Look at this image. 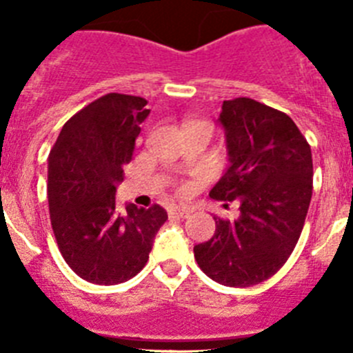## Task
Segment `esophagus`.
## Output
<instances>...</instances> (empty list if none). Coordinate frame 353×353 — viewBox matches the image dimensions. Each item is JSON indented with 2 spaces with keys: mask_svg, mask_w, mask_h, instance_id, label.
Here are the masks:
<instances>
[{
  "mask_svg": "<svg viewBox=\"0 0 353 353\" xmlns=\"http://www.w3.org/2000/svg\"><path fill=\"white\" fill-rule=\"evenodd\" d=\"M190 209L186 207H170L169 209V216L170 217H188L190 216Z\"/></svg>",
  "mask_w": 353,
  "mask_h": 353,
  "instance_id": "esophagus-1",
  "label": "esophagus"
}]
</instances>
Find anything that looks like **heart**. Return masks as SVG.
<instances>
[{
  "mask_svg": "<svg viewBox=\"0 0 353 353\" xmlns=\"http://www.w3.org/2000/svg\"><path fill=\"white\" fill-rule=\"evenodd\" d=\"M190 123H193V121H190Z\"/></svg>",
  "mask_w": 353,
  "mask_h": 353,
  "instance_id": "b5f03b06",
  "label": "heart"
}]
</instances>
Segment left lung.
<instances>
[{
    "instance_id": "1",
    "label": "left lung",
    "mask_w": 353,
    "mask_h": 353,
    "mask_svg": "<svg viewBox=\"0 0 353 353\" xmlns=\"http://www.w3.org/2000/svg\"><path fill=\"white\" fill-rule=\"evenodd\" d=\"M232 165L209 195L240 203L239 217L214 216L216 232L195 245L200 270L217 284L249 288L284 266L301 235L314 190L312 150L294 121L249 97L223 102Z\"/></svg>"
}]
</instances>
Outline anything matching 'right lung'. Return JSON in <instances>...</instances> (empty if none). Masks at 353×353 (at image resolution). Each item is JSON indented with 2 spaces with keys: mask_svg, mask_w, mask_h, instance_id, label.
Here are the masks:
<instances>
[{
  "mask_svg": "<svg viewBox=\"0 0 353 353\" xmlns=\"http://www.w3.org/2000/svg\"><path fill=\"white\" fill-rule=\"evenodd\" d=\"M148 101L106 94L72 114L48 157V209L59 251L83 281L114 285L136 276L167 221L158 203L120 212L114 202Z\"/></svg>",
  "mask_w": 353,
  "mask_h": 353,
  "instance_id": "right-lung-1",
  "label": "right lung"
}]
</instances>
